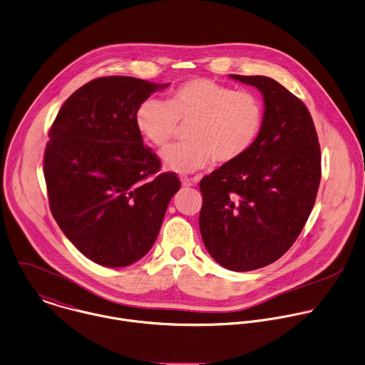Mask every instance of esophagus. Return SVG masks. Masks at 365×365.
Segmentation results:
<instances>
[{
	"mask_svg": "<svg viewBox=\"0 0 365 365\" xmlns=\"http://www.w3.org/2000/svg\"><path fill=\"white\" fill-rule=\"evenodd\" d=\"M180 182H182V185H183L185 187H190V186L195 185V182H193L192 179H189V178H182Z\"/></svg>",
	"mask_w": 365,
	"mask_h": 365,
	"instance_id": "1",
	"label": "esophagus"
}]
</instances>
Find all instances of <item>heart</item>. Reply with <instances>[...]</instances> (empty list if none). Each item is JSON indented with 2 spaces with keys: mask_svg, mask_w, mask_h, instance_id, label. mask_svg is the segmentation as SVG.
Masks as SVG:
<instances>
[{
  "mask_svg": "<svg viewBox=\"0 0 365 365\" xmlns=\"http://www.w3.org/2000/svg\"><path fill=\"white\" fill-rule=\"evenodd\" d=\"M139 132L153 145H168L180 123H192L187 143L172 145L160 156L166 169L192 173L213 162L232 163L256 143L264 123V106L250 91L209 78L186 81L169 92L168 102L145 99L136 109Z\"/></svg>",
  "mask_w": 365,
  "mask_h": 365,
  "instance_id": "1",
  "label": "heart"
}]
</instances>
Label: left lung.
I'll list each match as a JSON object with an SVG mask.
<instances>
[{
	"mask_svg": "<svg viewBox=\"0 0 365 365\" xmlns=\"http://www.w3.org/2000/svg\"><path fill=\"white\" fill-rule=\"evenodd\" d=\"M256 86L264 123L253 148L200 180L199 227L209 255L233 272L280 259L302 233L322 179V153L307 106L277 81L230 75Z\"/></svg>",
	"mask_w": 365,
	"mask_h": 365,
	"instance_id": "left-lung-1",
	"label": "left lung"
}]
</instances>
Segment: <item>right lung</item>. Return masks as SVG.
Returning <instances> with one entry per match:
<instances>
[{
  "mask_svg": "<svg viewBox=\"0 0 365 365\" xmlns=\"http://www.w3.org/2000/svg\"><path fill=\"white\" fill-rule=\"evenodd\" d=\"M159 85L103 76L75 91L59 109L43 156L49 207L69 242L89 260L125 267L153 246L168 205L180 189L143 145L138 106Z\"/></svg>",
  "mask_w": 365,
  "mask_h": 365,
  "instance_id": "add662e5",
  "label": "right lung"
}]
</instances>
